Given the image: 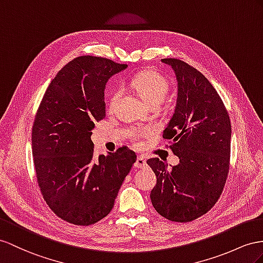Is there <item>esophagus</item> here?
<instances>
[{
	"instance_id": "34e87169",
	"label": "esophagus",
	"mask_w": 263,
	"mask_h": 263,
	"mask_svg": "<svg viewBox=\"0 0 263 263\" xmlns=\"http://www.w3.org/2000/svg\"><path fill=\"white\" fill-rule=\"evenodd\" d=\"M134 166L140 167V169H143V167L146 166V162H145V158L143 156H138L136 163H134Z\"/></svg>"
}]
</instances>
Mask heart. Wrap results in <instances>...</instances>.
I'll return each instance as SVG.
<instances>
[{
	"label": "heart",
	"instance_id": "heart-1",
	"mask_svg": "<svg viewBox=\"0 0 263 263\" xmlns=\"http://www.w3.org/2000/svg\"><path fill=\"white\" fill-rule=\"evenodd\" d=\"M131 87L138 93V96L142 99L147 105H159L165 99L169 93L170 84L162 74L154 71H142L138 73L131 80ZM121 92L119 90L114 91L109 99V109L112 111L120 99ZM147 130L133 129L130 130L129 137L133 142L138 143L139 138L147 134Z\"/></svg>",
	"mask_w": 263,
	"mask_h": 263
}]
</instances>
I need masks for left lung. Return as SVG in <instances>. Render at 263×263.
<instances>
[{
	"label": "left lung",
	"instance_id": "obj_1",
	"mask_svg": "<svg viewBox=\"0 0 263 263\" xmlns=\"http://www.w3.org/2000/svg\"><path fill=\"white\" fill-rule=\"evenodd\" d=\"M176 73V111L163 131V139L180 159L167 169L159 158L146 161L157 176L150 198L163 218L190 222L217 203L229 174L231 121L223 101L209 80L179 59H162Z\"/></svg>",
	"mask_w": 263,
	"mask_h": 263
}]
</instances>
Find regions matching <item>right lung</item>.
<instances>
[{
  "label": "right lung",
  "instance_id": "obj_1",
  "mask_svg": "<svg viewBox=\"0 0 263 263\" xmlns=\"http://www.w3.org/2000/svg\"><path fill=\"white\" fill-rule=\"evenodd\" d=\"M126 66L99 57L73 59L39 105L32 127L37 184L46 204L69 223L90 226L106 217L137 160L124 145L94 159L91 140L94 123L105 118V83Z\"/></svg>",
  "mask_w": 263,
  "mask_h": 263
}]
</instances>
